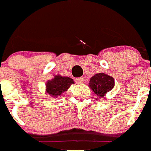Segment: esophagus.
Here are the masks:
<instances>
[{"mask_svg":"<svg viewBox=\"0 0 151 151\" xmlns=\"http://www.w3.org/2000/svg\"><path fill=\"white\" fill-rule=\"evenodd\" d=\"M76 82L77 84H82L83 83V78H77L76 79Z\"/></svg>","mask_w":151,"mask_h":151,"instance_id":"34e87169","label":"esophagus"}]
</instances>
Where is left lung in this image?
Returning a JSON list of instances; mask_svg holds the SVG:
<instances>
[{
  "mask_svg": "<svg viewBox=\"0 0 151 151\" xmlns=\"http://www.w3.org/2000/svg\"><path fill=\"white\" fill-rule=\"evenodd\" d=\"M114 86V79L105 73H96L90 78L89 87L93 91L97 98L105 99L106 93Z\"/></svg>",
  "mask_w": 151,
  "mask_h": 151,
  "instance_id": "1",
  "label": "left lung"
}]
</instances>
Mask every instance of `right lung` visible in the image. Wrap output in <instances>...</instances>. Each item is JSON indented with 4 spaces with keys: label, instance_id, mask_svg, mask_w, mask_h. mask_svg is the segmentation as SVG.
<instances>
[{
    "label": "right lung",
    "instance_id": "add662e5",
    "mask_svg": "<svg viewBox=\"0 0 151 151\" xmlns=\"http://www.w3.org/2000/svg\"><path fill=\"white\" fill-rule=\"evenodd\" d=\"M72 78L67 76H61V75L54 76V78L46 83V94L57 98L61 96L64 92L68 90L72 84H74Z\"/></svg>",
    "mask_w": 151,
    "mask_h": 151
}]
</instances>
